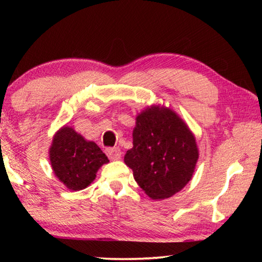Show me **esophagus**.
Segmentation results:
<instances>
[{
    "mask_svg": "<svg viewBox=\"0 0 262 262\" xmlns=\"http://www.w3.org/2000/svg\"><path fill=\"white\" fill-rule=\"evenodd\" d=\"M106 155H107L111 161H118L121 157V151L119 148H107L106 149Z\"/></svg>",
    "mask_w": 262,
    "mask_h": 262,
    "instance_id": "esophagus-1",
    "label": "esophagus"
}]
</instances>
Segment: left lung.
Segmentation results:
<instances>
[{
    "mask_svg": "<svg viewBox=\"0 0 262 262\" xmlns=\"http://www.w3.org/2000/svg\"><path fill=\"white\" fill-rule=\"evenodd\" d=\"M198 158L193 133L174 111L154 105L137 115L125 163L148 196L163 200L178 193L192 179Z\"/></svg>",
    "mask_w": 262,
    "mask_h": 262,
    "instance_id": "left-lung-1",
    "label": "left lung"
}]
</instances>
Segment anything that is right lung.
Segmentation results:
<instances>
[{
    "label": "right lung",
    "mask_w": 262,
    "mask_h": 262,
    "mask_svg": "<svg viewBox=\"0 0 262 262\" xmlns=\"http://www.w3.org/2000/svg\"><path fill=\"white\" fill-rule=\"evenodd\" d=\"M50 161L56 178L66 187L81 190L95 180L97 171L108 163V158L95 142L64 126L53 137Z\"/></svg>",
    "instance_id": "1"
}]
</instances>
